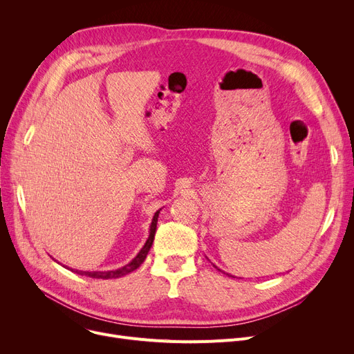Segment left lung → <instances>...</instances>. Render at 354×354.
I'll return each mask as SVG.
<instances>
[{"instance_id":"1","label":"left lung","mask_w":354,"mask_h":354,"mask_svg":"<svg viewBox=\"0 0 354 354\" xmlns=\"http://www.w3.org/2000/svg\"><path fill=\"white\" fill-rule=\"evenodd\" d=\"M227 275H228V274H227Z\"/></svg>"}]
</instances>
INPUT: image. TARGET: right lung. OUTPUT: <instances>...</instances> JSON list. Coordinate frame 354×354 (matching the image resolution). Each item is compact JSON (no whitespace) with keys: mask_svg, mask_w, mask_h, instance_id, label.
Returning <instances> with one entry per match:
<instances>
[{"mask_svg":"<svg viewBox=\"0 0 354 354\" xmlns=\"http://www.w3.org/2000/svg\"><path fill=\"white\" fill-rule=\"evenodd\" d=\"M159 212H160V209L156 211L155 215H153L152 224H151V230H149V236H147V239H146V243H145L143 248L139 251V254H138L129 264L123 266L122 268L113 270V271H80V270L74 271V270H71V268H68V270H71L73 272H77V274H80V275H86V277H91V278H102V280H109V278H119V277H123V275H126V274H129V272L135 271V270L139 268L140 264L145 261V258H146L149 250H151V247H152V244H153Z\"/></svg>","mask_w":354,"mask_h":354,"instance_id":"obj_1","label":"right lung"}]
</instances>
